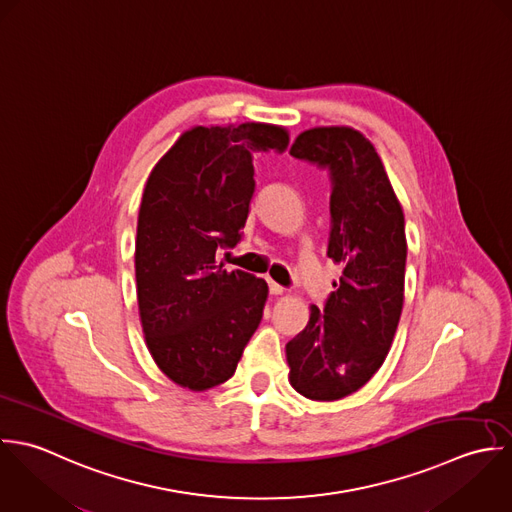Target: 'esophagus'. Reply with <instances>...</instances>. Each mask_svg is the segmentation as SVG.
Segmentation results:
<instances>
[{
  "instance_id": "34e87169",
  "label": "esophagus",
  "mask_w": 512,
  "mask_h": 512,
  "mask_svg": "<svg viewBox=\"0 0 512 512\" xmlns=\"http://www.w3.org/2000/svg\"><path fill=\"white\" fill-rule=\"evenodd\" d=\"M285 289L279 285V283H275V281H269V293L271 295H281Z\"/></svg>"
}]
</instances>
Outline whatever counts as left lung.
Returning <instances> with one entry per match:
<instances>
[{
	"instance_id": "1",
	"label": "left lung",
	"mask_w": 512,
	"mask_h": 512,
	"mask_svg": "<svg viewBox=\"0 0 512 512\" xmlns=\"http://www.w3.org/2000/svg\"><path fill=\"white\" fill-rule=\"evenodd\" d=\"M291 156L328 172L326 255L342 277L287 344L289 380L308 400L332 402L360 390L390 352L404 307L406 221L376 148L358 130L310 128Z\"/></svg>"
}]
</instances>
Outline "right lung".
<instances>
[{"instance_id":"obj_1","label":"right lung","mask_w":512,"mask_h":512,"mask_svg":"<svg viewBox=\"0 0 512 512\" xmlns=\"http://www.w3.org/2000/svg\"><path fill=\"white\" fill-rule=\"evenodd\" d=\"M281 126H196L148 176L136 227V293L158 368L202 392L229 380L257 330L269 287L219 251L241 241L255 192L253 154H283Z\"/></svg>"}]
</instances>
